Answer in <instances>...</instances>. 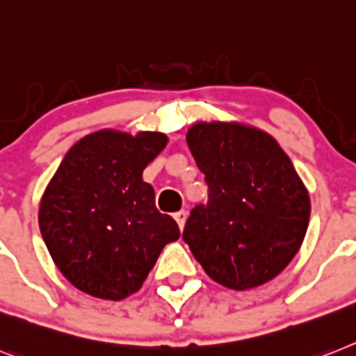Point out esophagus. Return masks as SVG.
Wrapping results in <instances>:
<instances>
[{"instance_id":"esophagus-1","label":"esophagus","mask_w":356,"mask_h":356,"mask_svg":"<svg viewBox=\"0 0 356 356\" xmlns=\"http://www.w3.org/2000/svg\"><path fill=\"white\" fill-rule=\"evenodd\" d=\"M185 218H187V213H185L184 209L178 211V213H175V220H176V222H178V225H180V229H184Z\"/></svg>"}]
</instances>
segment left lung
Listing matches in <instances>:
<instances>
[{
  "mask_svg": "<svg viewBox=\"0 0 356 356\" xmlns=\"http://www.w3.org/2000/svg\"><path fill=\"white\" fill-rule=\"evenodd\" d=\"M187 143L209 198L191 211L184 242L229 289L273 280L300 249L311 214L289 156L267 132L240 123H196Z\"/></svg>",
  "mask_w": 356,
  "mask_h": 356,
  "instance_id": "obj_1",
  "label": "left lung"
}]
</instances>
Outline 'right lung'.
<instances>
[{
	"label": "right lung",
	"mask_w": 356,
	"mask_h": 356,
	"mask_svg": "<svg viewBox=\"0 0 356 356\" xmlns=\"http://www.w3.org/2000/svg\"><path fill=\"white\" fill-rule=\"evenodd\" d=\"M167 136L99 131L70 147L47 185L40 231L56 267L87 295L122 300L145 282L161 249L180 238L143 181Z\"/></svg>",
	"instance_id": "1"
}]
</instances>
